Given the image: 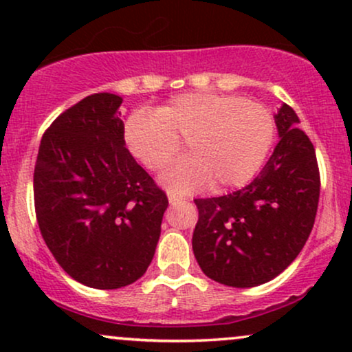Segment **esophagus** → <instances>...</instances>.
Segmentation results:
<instances>
[{
	"label": "esophagus",
	"instance_id": "34e87169",
	"mask_svg": "<svg viewBox=\"0 0 352 352\" xmlns=\"http://www.w3.org/2000/svg\"><path fill=\"white\" fill-rule=\"evenodd\" d=\"M168 201H170L172 205H175V204H179V201H182V199L180 197L173 195V193H168Z\"/></svg>",
	"mask_w": 352,
	"mask_h": 352
}]
</instances>
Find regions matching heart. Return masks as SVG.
I'll use <instances>...</instances> for the list:
<instances>
[{
    "label": "heart",
    "mask_w": 352,
    "mask_h": 352,
    "mask_svg": "<svg viewBox=\"0 0 352 352\" xmlns=\"http://www.w3.org/2000/svg\"><path fill=\"white\" fill-rule=\"evenodd\" d=\"M276 124L265 106L236 94L187 92L165 106L129 116L124 139L129 152L152 172L187 155L162 175L173 193L187 195L212 182V188L243 187L256 175L272 148Z\"/></svg>",
    "instance_id": "obj_1"
}]
</instances>
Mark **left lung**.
Listing matches in <instances>:
<instances>
[{
  "label": "left lung",
  "mask_w": 352,
  "mask_h": 352,
  "mask_svg": "<svg viewBox=\"0 0 352 352\" xmlns=\"http://www.w3.org/2000/svg\"><path fill=\"white\" fill-rule=\"evenodd\" d=\"M274 122L280 142L252 184L193 200L199 208L192 238L197 261L208 278L233 288L263 285L288 268L316 218L321 179L313 144L288 104Z\"/></svg>",
  "instance_id": "8db88e82"
}]
</instances>
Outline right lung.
Wrapping results in <instances>:
<instances>
[{"label": "right lung", "instance_id": "right-lung-1", "mask_svg": "<svg viewBox=\"0 0 352 352\" xmlns=\"http://www.w3.org/2000/svg\"><path fill=\"white\" fill-rule=\"evenodd\" d=\"M122 98L99 92L66 109L39 145L34 210L47 248L71 278L117 289L147 272L167 195L125 148Z\"/></svg>", "mask_w": 352, "mask_h": 352}]
</instances>
